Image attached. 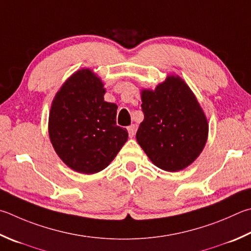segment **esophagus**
Masks as SVG:
<instances>
[{"label": "esophagus", "instance_id": "obj_1", "mask_svg": "<svg viewBox=\"0 0 251 251\" xmlns=\"http://www.w3.org/2000/svg\"><path fill=\"white\" fill-rule=\"evenodd\" d=\"M127 130H128L129 137H130V138L134 137V135H135V133H136V126H135V125H130V126L127 127Z\"/></svg>", "mask_w": 251, "mask_h": 251}]
</instances>
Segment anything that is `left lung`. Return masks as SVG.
Here are the masks:
<instances>
[{"instance_id":"1","label":"left lung","mask_w":251,"mask_h":251,"mask_svg":"<svg viewBox=\"0 0 251 251\" xmlns=\"http://www.w3.org/2000/svg\"><path fill=\"white\" fill-rule=\"evenodd\" d=\"M144 121L136 139L154 166L185 169L205 147L208 122L192 90L179 75H168L156 89L140 92Z\"/></svg>"}]
</instances>
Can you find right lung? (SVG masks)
<instances>
[{
    "instance_id": "obj_1",
    "label": "right lung",
    "mask_w": 251,
    "mask_h": 251,
    "mask_svg": "<svg viewBox=\"0 0 251 251\" xmlns=\"http://www.w3.org/2000/svg\"><path fill=\"white\" fill-rule=\"evenodd\" d=\"M98 75L83 68L66 80L52 100L48 133L54 151L75 172L93 175L116 157L128 138L116 125L117 105L104 101Z\"/></svg>"
}]
</instances>
